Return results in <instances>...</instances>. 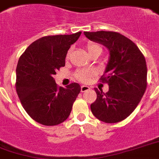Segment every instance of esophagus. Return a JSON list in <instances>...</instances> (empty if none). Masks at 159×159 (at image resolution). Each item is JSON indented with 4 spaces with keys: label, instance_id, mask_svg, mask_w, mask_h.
<instances>
[{
    "label": "esophagus",
    "instance_id": "esophagus-1",
    "mask_svg": "<svg viewBox=\"0 0 159 159\" xmlns=\"http://www.w3.org/2000/svg\"><path fill=\"white\" fill-rule=\"evenodd\" d=\"M89 89H90V88L89 86H87V85H82L81 86V92L82 93H84L86 91H89Z\"/></svg>",
    "mask_w": 159,
    "mask_h": 159
}]
</instances>
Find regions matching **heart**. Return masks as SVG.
Instances as JSON below:
<instances>
[{
  "mask_svg": "<svg viewBox=\"0 0 159 159\" xmlns=\"http://www.w3.org/2000/svg\"><path fill=\"white\" fill-rule=\"evenodd\" d=\"M86 49L89 55H91L93 52H96V51H98L100 53H101V51H102L101 46L97 44V43H89V44L87 45ZM67 57H68V55H67ZM92 75H93V72L89 70H77L76 74H75L76 78L80 81H82V82H86V81L89 80V79L92 77Z\"/></svg>",
  "mask_w": 159,
  "mask_h": 159,
  "instance_id": "1",
  "label": "heart"
}]
</instances>
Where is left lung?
<instances>
[{
    "mask_svg": "<svg viewBox=\"0 0 159 159\" xmlns=\"http://www.w3.org/2000/svg\"><path fill=\"white\" fill-rule=\"evenodd\" d=\"M89 40L100 43L109 52L100 80L109 89H95L97 97L91 104L93 114L101 121L116 123L128 117L138 105L146 89V59L135 43L116 32H84Z\"/></svg>",
    "mask_w": 159,
    "mask_h": 159,
    "instance_id": "obj_1",
    "label": "left lung"
}]
</instances>
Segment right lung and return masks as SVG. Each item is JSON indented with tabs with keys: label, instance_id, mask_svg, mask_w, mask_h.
<instances>
[{
	"label": "right lung",
	"instance_id": "right-lung-1",
	"mask_svg": "<svg viewBox=\"0 0 159 159\" xmlns=\"http://www.w3.org/2000/svg\"><path fill=\"white\" fill-rule=\"evenodd\" d=\"M81 34L43 37L30 44L17 63L16 90L23 108L44 125H59L67 119L80 85L72 83L58 87L53 75L61 66L69 48Z\"/></svg>",
	"mask_w": 159,
	"mask_h": 159
}]
</instances>
